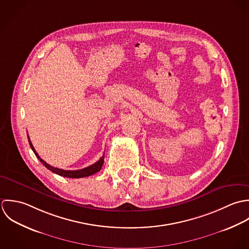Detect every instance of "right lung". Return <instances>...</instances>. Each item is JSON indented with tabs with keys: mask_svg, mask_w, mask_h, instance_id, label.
I'll return each mask as SVG.
<instances>
[{
	"mask_svg": "<svg viewBox=\"0 0 249 249\" xmlns=\"http://www.w3.org/2000/svg\"><path fill=\"white\" fill-rule=\"evenodd\" d=\"M29 139V143L31 145V148L34 151V153L36 154V156L37 157V159L43 163V165L45 167H47L49 170H51L52 172L59 175V176H62V177H68V178H83V177H88V176H90V175H93L94 173L100 171V169L102 168L103 164H104V155L103 157H101L99 160H97L95 163L86 167V168H83V169H79V170H63V169H60V168H56V167H53L50 164H48L46 161H44L39 156L38 154L36 153V149L34 148L31 141H30V138L28 137Z\"/></svg>",
	"mask_w": 249,
	"mask_h": 249,
	"instance_id": "obj_1",
	"label": "right lung"
}]
</instances>
